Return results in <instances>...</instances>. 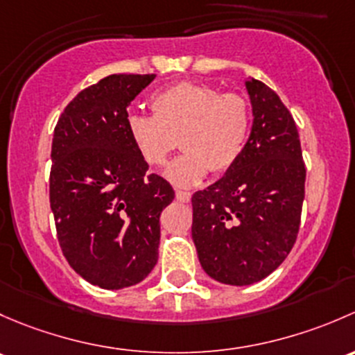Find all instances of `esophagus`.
I'll use <instances>...</instances> for the list:
<instances>
[{
    "label": "esophagus",
    "instance_id": "34e87169",
    "mask_svg": "<svg viewBox=\"0 0 355 355\" xmlns=\"http://www.w3.org/2000/svg\"><path fill=\"white\" fill-rule=\"evenodd\" d=\"M176 198L179 202L182 203H188L191 200V193L189 191H182V189H176Z\"/></svg>",
    "mask_w": 355,
    "mask_h": 355
}]
</instances>
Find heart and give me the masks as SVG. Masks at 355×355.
Returning a JSON list of instances; mask_svg holds the SVG:
<instances>
[{
  "label": "heart",
  "instance_id": "1",
  "mask_svg": "<svg viewBox=\"0 0 355 355\" xmlns=\"http://www.w3.org/2000/svg\"><path fill=\"white\" fill-rule=\"evenodd\" d=\"M152 116L133 114L126 130L131 145L150 167H162L179 145L184 148L166 171L167 179L191 186L224 174L241 159L251 128L250 102L237 92H218L202 82H178L150 97Z\"/></svg>",
  "mask_w": 355,
  "mask_h": 355
}]
</instances>
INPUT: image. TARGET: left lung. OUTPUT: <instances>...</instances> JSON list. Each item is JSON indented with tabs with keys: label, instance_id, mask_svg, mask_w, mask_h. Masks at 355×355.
Returning <instances> with one entry per match:
<instances>
[{
	"label": "left lung",
	"instance_id": "obj_1",
	"mask_svg": "<svg viewBox=\"0 0 355 355\" xmlns=\"http://www.w3.org/2000/svg\"><path fill=\"white\" fill-rule=\"evenodd\" d=\"M253 128L241 159L193 195L191 236L217 282L250 286L268 277L297 239L306 167L297 126L270 87L248 78Z\"/></svg>",
	"mask_w": 355,
	"mask_h": 355
}]
</instances>
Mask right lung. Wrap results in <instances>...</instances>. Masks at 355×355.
<instances>
[{
	"label": "right lung",
	"mask_w": 355,
	"mask_h": 355,
	"mask_svg": "<svg viewBox=\"0 0 355 355\" xmlns=\"http://www.w3.org/2000/svg\"><path fill=\"white\" fill-rule=\"evenodd\" d=\"M155 75H109L64 107L51 148L49 202L69 266L87 282H141L159 258L164 208L174 189L128 137V105Z\"/></svg>",
	"instance_id": "add662e5"
}]
</instances>
